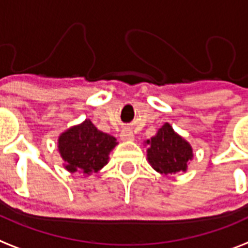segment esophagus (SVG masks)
Wrapping results in <instances>:
<instances>
[{
  "label": "esophagus",
  "mask_w": 248,
  "mask_h": 248,
  "mask_svg": "<svg viewBox=\"0 0 248 248\" xmlns=\"http://www.w3.org/2000/svg\"><path fill=\"white\" fill-rule=\"evenodd\" d=\"M120 139L124 140V142H128V140H133L134 139V134H133V130L129 128H124L120 133Z\"/></svg>",
  "instance_id": "34e87169"
}]
</instances>
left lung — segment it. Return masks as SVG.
Wrapping results in <instances>:
<instances>
[{"instance_id":"8db88e82","label":"left lung","mask_w":248,"mask_h":248,"mask_svg":"<svg viewBox=\"0 0 248 248\" xmlns=\"http://www.w3.org/2000/svg\"><path fill=\"white\" fill-rule=\"evenodd\" d=\"M147 159L157 172L177 173L186 172L190 161L194 157L193 147L184 137L176 133L169 123H165L157 130L156 136L144 142Z\"/></svg>"}]
</instances>
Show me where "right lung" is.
I'll return each mask as SVG.
<instances>
[{
    "label": "right lung",
    "mask_w": 248,
    "mask_h": 248,
    "mask_svg": "<svg viewBox=\"0 0 248 248\" xmlns=\"http://www.w3.org/2000/svg\"><path fill=\"white\" fill-rule=\"evenodd\" d=\"M57 144L63 167L68 172L82 173L87 177L108 165L110 152L118 142L86 119L61 133Z\"/></svg>",
    "instance_id": "add662e5"
}]
</instances>
